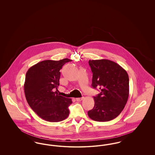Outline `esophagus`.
I'll return each mask as SVG.
<instances>
[{
  "label": "esophagus",
  "instance_id": "obj_1",
  "mask_svg": "<svg viewBox=\"0 0 155 155\" xmlns=\"http://www.w3.org/2000/svg\"><path fill=\"white\" fill-rule=\"evenodd\" d=\"M83 99H84V97H77L75 99L77 101H81L82 100H83Z\"/></svg>",
  "mask_w": 155,
  "mask_h": 155
}]
</instances>
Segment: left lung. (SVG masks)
Returning a JSON list of instances; mask_svg holds the SVG:
<instances>
[{
  "mask_svg": "<svg viewBox=\"0 0 155 155\" xmlns=\"http://www.w3.org/2000/svg\"><path fill=\"white\" fill-rule=\"evenodd\" d=\"M92 76V86L100 94L94 97V108L88 116L96 121H109L124 109L129 96V78L125 70L107 59L89 60Z\"/></svg>",
  "mask_w": 155,
  "mask_h": 155,
  "instance_id": "obj_1",
  "label": "left lung"
}]
</instances>
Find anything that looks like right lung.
I'll use <instances>...</instances> for the list:
<instances>
[{
  "label": "right lung",
  "instance_id": "right-lung-1",
  "mask_svg": "<svg viewBox=\"0 0 155 155\" xmlns=\"http://www.w3.org/2000/svg\"><path fill=\"white\" fill-rule=\"evenodd\" d=\"M71 60H46L31 67L24 85L26 100L31 108L43 120L49 122L63 121L68 116L70 98L60 96L54 90L59 86L63 66Z\"/></svg>",
  "mask_w": 155,
  "mask_h": 155
}]
</instances>
